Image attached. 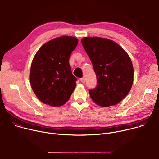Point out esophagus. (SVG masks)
Returning a JSON list of instances; mask_svg holds the SVG:
<instances>
[{
	"mask_svg": "<svg viewBox=\"0 0 159 159\" xmlns=\"http://www.w3.org/2000/svg\"><path fill=\"white\" fill-rule=\"evenodd\" d=\"M80 80L81 81V82L82 83V84H84L85 83V79L83 77V78H81L80 79Z\"/></svg>",
	"mask_w": 159,
	"mask_h": 159,
	"instance_id": "obj_1",
	"label": "esophagus"
}]
</instances>
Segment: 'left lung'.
Segmentation results:
<instances>
[{
	"label": "left lung",
	"instance_id": "obj_1",
	"mask_svg": "<svg viewBox=\"0 0 159 159\" xmlns=\"http://www.w3.org/2000/svg\"><path fill=\"white\" fill-rule=\"evenodd\" d=\"M96 75L98 84L89 90L97 105H117L131 90L134 69L131 58L117 43L106 38L85 37L81 39Z\"/></svg>",
	"mask_w": 159,
	"mask_h": 159
}]
</instances>
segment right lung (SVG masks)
Instances as JSON below:
<instances>
[{"label": "right lung", "instance_id": "right-lung-1", "mask_svg": "<svg viewBox=\"0 0 159 159\" xmlns=\"http://www.w3.org/2000/svg\"><path fill=\"white\" fill-rule=\"evenodd\" d=\"M78 39L63 35L42 45L34 57L30 82L34 93L43 103L61 107L70 99L76 87L69 58Z\"/></svg>", "mask_w": 159, "mask_h": 159}]
</instances>
